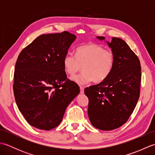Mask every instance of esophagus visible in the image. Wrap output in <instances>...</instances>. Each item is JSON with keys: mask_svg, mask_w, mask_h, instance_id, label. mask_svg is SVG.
I'll return each mask as SVG.
<instances>
[{"mask_svg": "<svg viewBox=\"0 0 155 155\" xmlns=\"http://www.w3.org/2000/svg\"><path fill=\"white\" fill-rule=\"evenodd\" d=\"M80 90H81V94H84V88L80 87Z\"/></svg>", "mask_w": 155, "mask_h": 155, "instance_id": "obj_1", "label": "esophagus"}]
</instances>
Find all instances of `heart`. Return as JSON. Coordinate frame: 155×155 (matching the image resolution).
<instances>
[{
    "label": "heart",
    "instance_id": "1",
    "mask_svg": "<svg viewBox=\"0 0 155 155\" xmlns=\"http://www.w3.org/2000/svg\"><path fill=\"white\" fill-rule=\"evenodd\" d=\"M65 72L74 76L83 67V72L72 78L78 84L84 85L94 81L101 83L109 77L114 65V55L101 45L88 43L78 47L75 56L68 53L63 58Z\"/></svg>",
    "mask_w": 155,
    "mask_h": 155
}]
</instances>
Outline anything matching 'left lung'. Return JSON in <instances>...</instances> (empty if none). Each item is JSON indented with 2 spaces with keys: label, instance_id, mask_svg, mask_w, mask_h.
I'll list each match as a JSON object with an SVG mask.
<instances>
[{
  "label": "left lung",
  "instance_id": "obj_1",
  "mask_svg": "<svg viewBox=\"0 0 155 155\" xmlns=\"http://www.w3.org/2000/svg\"><path fill=\"white\" fill-rule=\"evenodd\" d=\"M104 41V37H97ZM114 55L113 70L106 80L84 89L88 115L93 127L111 130L123 125L135 108L140 94L141 67L139 58L123 39L105 41Z\"/></svg>",
  "mask_w": 155,
  "mask_h": 155
}]
</instances>
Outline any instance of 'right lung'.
Wrapping results in <instances>:
<instances>
[{
    "instance_id": "obj_1",
    "label": "right lung",
    "mask_w": 155,
    "mask_h": 155,
    "mask_svg": "<svg viewBox=\"0 0 155 155\" xmlns=\"http://www.w3.org/2000/svg\"><path fill=\"white\" fill-rule=\"evenodd\" d=\"M76 38L67 31L42 35L19 54L13 91L20 112L31 126L45 130L57 127L79 94V87L68 79L62 63Z\"/></svg>"
}]
</instances>
